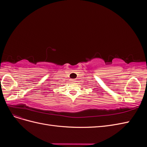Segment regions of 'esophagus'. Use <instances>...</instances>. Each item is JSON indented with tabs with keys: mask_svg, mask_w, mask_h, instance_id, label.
Here are the masks:
<instances>
[{
	"mask_svg": "<svg viewBox=\"0 0 147 147\" xmlns=\"http://www.w3.org/2000/svg\"><path fill=\"white\" fill-rule=\"evenodd\" d=\"M71 81H72V82H76V80H75V79H72V80H71Z\"/></svg>",
	"mask_w": 147,
	"mask_h": 147,
	"instance_id": "obj_1",
	"label": "esophagus"
}]
</instances>
